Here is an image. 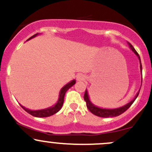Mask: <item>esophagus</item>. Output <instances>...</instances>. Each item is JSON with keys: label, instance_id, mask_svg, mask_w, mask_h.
Instances as JSON below:
<instances>
[{"label": "esophagus", "instance_id": "34e87169", "mask_svg": "<svg viewBox=\"0 0 152 152\" xmlns=\"http://www.w3.org/2000/svg\"><path fill=\"white\" fill-rule=\"evenodd\" d=\"M76 79L77 81H83L85 79V76H84L83 74H78L77 76H76Z\"/></svg>", "mask_w": 152, "mask_h": 152}]
</instances>
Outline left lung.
<instances>
[{"mask_svg": "<svg viewBox=\"0 0 152 152\" xmlns=\"http://www.w3.org/2000/svg\"><path fill=\"white\" fill-rule=\"evenodd\" d=\"M129 46L130 49L135 53L136 56L138 57L139 61H140V72L142 73V65H141V61H140V58L139 54L137 53V52L136 51L135 49L134 48V47L129 43V42H127ZM139 93H140V90L139 91L137 92V94H136L135 97L133 99V100H132L131 102H129L128 104H126V105L123 106V107H118V108H115V109H105V108H101V107H97L95 104H93V103L91 102V101L90 100V97H89L88 95V92H87V89L85 90V96H84V99L86 102V104H87V107L88 108V110L93 113V115L96 116H99V117H102V118H110V117H116V116H118L120 115H121L122 113H124L126 110H128L129 108L130 107V106L133 104V102L135 101V99H137V97L138 96Z\"/></svg>", "mask_w": 152, "mask_h": 152, "instance_id": "8db88e82", "label": "left lung"}]
</instances>
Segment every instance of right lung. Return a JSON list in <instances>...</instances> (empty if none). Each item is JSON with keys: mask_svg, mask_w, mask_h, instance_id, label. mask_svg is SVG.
Returning a JSON list of instances; mask_svg holds the SVG:
<instances>
[{"mask_svg": "<svg viewBox=\"0 0 152 152\" xmlns=\"http://www.w3.org/2000/svg\"><path fill=\"white\" fill-rule=\"evenodd\" d=\"M39 34H34V36L31 37L28 40L32 39V38L35 37H37ZM75 84H76V80L73 79V80L70 81V82H68L67 85L64 86V87L61 89L60 92H59V99H58L57 102H56L54 105L52 106V107H48V108L43 109V110H28V109L26 108V107H24L23 106L20 104L21 107H22L25 111H26L27 113H29L30 115H31L34 116V117L45 118V117H49V116L50 115H54L55 113H58V112L61 110V108H62V105H63V103H64V97H65V93H66L67 90H69V89H70L72 86L74 85Z\"/></svg>", "mask_w": 152, "mask_h": 152, "instance_id": "add662e5", "label": "right lung"}]
</instances>
